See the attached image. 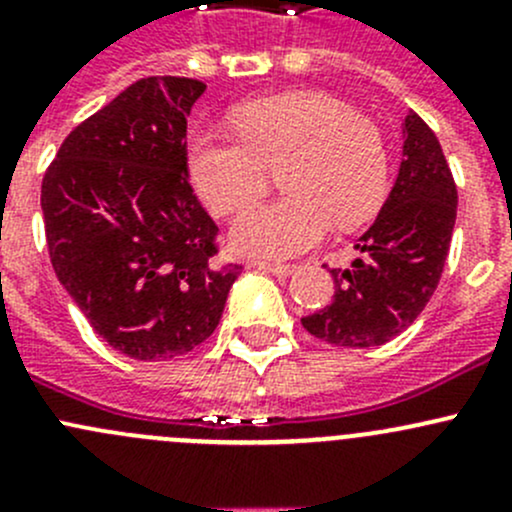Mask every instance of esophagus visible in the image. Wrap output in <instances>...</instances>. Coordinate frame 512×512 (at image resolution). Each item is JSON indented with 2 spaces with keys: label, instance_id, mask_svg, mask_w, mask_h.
<instances>
[{
  "label": "esophagus",
  "instance_id": "obj_1",
  "mask_svg": "<svg viewBox=\"0 0 512 512\" xmlns=\"http://www.w3.org/2000/svg\"><path fill=\"white\" fill-rule=\"evenodd\" d=\"M257 267L265 272H272L277 277H287L297 270V265H289V262H257Z\"/></svg>",
  "mask_w": 512,
  "mask_h": 512
}]
</instances>
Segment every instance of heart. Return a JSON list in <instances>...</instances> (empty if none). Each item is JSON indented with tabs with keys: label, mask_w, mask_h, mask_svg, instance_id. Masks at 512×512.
I'll list each match as a JSON object with an SVG mask.
<instances>
[{
	"label": "heart",
	"mask_w": 512,
	"mask_h": 512,
	"mask_svg": "<svg viewBox=\"0 0 512 512\" xmlns=\"http://www.w3.org/2000/svg\"><path fill=\"white\" fill-rule=\"evenodd\" d=\"M237 138L195 133L188 170L218 215H237L265 195L280 168L287 195L257 205L232 227L235 250L292 257L312 250L339 227L369 218L386 193L389 156L379 126L324 91L255 98L230 116Z\"/></svg>",
	"instance_id": "b5f03b06"
}]
</instances>
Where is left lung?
<instances>
[{"mask_svg": "<svg viewBox=\"0 0 512 512\" xmlns=\"http://www.w3.org/2000/svg\"><path fill=\"white\" fill-rule=\"evenodd\" d=\"M458 190L436 133L418 113L404 121V160L394 190L359 237L364 257L334 267V299L302 319L334 347H379L404 332L441 282L456 225Z\"/></svg>", "mask_w": 512, "mask_h": 512, "instance_id": "8db88e82", "label": "left lung"}]
</instances>
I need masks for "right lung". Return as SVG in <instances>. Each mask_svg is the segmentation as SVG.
<instances>
[{
	"mask_svg": "<svg viewBox=\"0 0 512 512\" xmlns=\"http://www.w3.org/2000/svg\"><path fill=\"white\" fill-rule=\"evenodd\" d=\"M205 84L148 76L81 121L41 180L51 267L94 332L131 359L193 352L240 262L220 255L188 180L185 128Z\"/></svg>",
	"mask_w": 512,
	"mask_h": 512,
	"instance_id": "add662e5",
	"label": "right lung"
}]
</instances>
